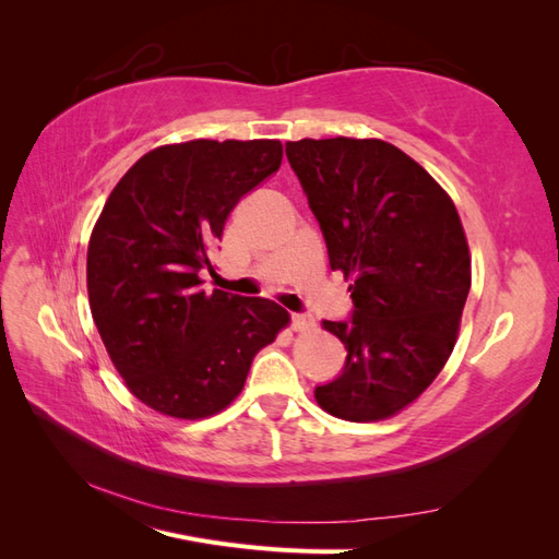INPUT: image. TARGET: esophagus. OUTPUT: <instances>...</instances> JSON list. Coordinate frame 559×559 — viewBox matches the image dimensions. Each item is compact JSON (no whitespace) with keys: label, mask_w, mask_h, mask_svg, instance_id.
<instances>
[{"label":"esophagus","mask_w":559,"mask_h":559,"mask_svg":"<svg viewBox=\"0 0 559 559\" xmlns=\"http://www.w3.org/2000/svg\"><path fill=\"white\" fill-rule=\"evenodd\" d=\"M292 329L298 333H306L314 329V319L310 314H292Z\"/></svg>","instance_id":"esophagus-1"}]
</instances>
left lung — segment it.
I'll return each mask as SVG.
<instances>
[{
  "mask_svg": "<svg viewBox=\"0 0 559 559\" xmlns=\"http://www.w3.org/2000/svg\"><path fill=\"white\" fill-rule=\"evenodd\" d=\"M354 314L324 321L347 349L343 373L314 389L329 415L394 417L441 373L460 335L471 253L452 198L382 140L286 142Z\"/></svg>",
  "mask_w": 559,
  "mask_h": 559,
  "instance_id": "1",
  "label": "left lung"
}]
</instances>
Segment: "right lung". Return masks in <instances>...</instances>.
Listing matches in <instances>:
<instances>
[{
	"mask_svg": "<svg viewBox=\"0 0 559 559\" xmlns=\"http://www.w3.org/2000/svg\"><path fill=\"white\" fill-rule=\"evenodd\" d=\"M277 140H191L148 151L114 186L88 242L91 312L111 364L148 408L222 413L257 352L289 326L275 300L202 292L240 198L277 173Z\"/></svg>",
	"mask_w": 559,
	"mask_h": 559,
	"instance_id": "add662e5",
	"label": "right lung"
}]
</instances>
